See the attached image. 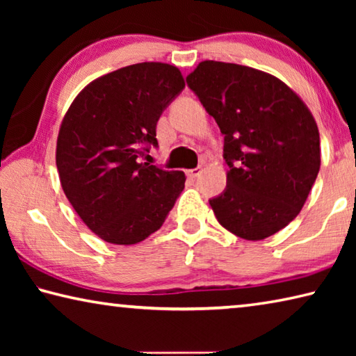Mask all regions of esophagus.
Instances as JSON below:
<instances>
[{
  "mask_svg": "<svg viewBox=\"0 0 356 356\" xmlns=\"http://www.w3.org/2000/svg\"><path fill=\"white\" fill-rule=\"evenodd\" d=\"M201 166H197V168H193V170H190L188 172H186V174H188V177L190 179H196V177H200V174H201Z\"/></svg>",
  "mask_w": 356,
  "mask_h": 356,
  "instance_id": "1",
  "label": "esophagus"
}]
</instances>
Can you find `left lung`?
Returning <instances> with one entry per match:
<instances>
[{
	"mask_svg": "<svg viewBox=\"0 0 356 356\" xmlns=\"http://www.w3.org/2000/svg\"><path fill=\"white\" fill-rule=\"evenodd\" d=\"M186 84L225 135L226 188L209 200L216 220L246 240L286 227L321 170L308 108L278 78L246 65L202 61Z\"/></svg>",
	"mask_w": 356,
	"mask_h": 356,
	"instance_id": "left-lung-1",
	"label": "left lung"
}]
</instances>
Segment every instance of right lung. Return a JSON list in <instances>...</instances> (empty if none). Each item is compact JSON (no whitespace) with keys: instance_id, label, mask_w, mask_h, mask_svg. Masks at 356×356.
Instances as JSON below:
<instances>
[{"instance_id":"1","label":"right lung","mask_w":356,"mask_h":356,"mask_svg":"<svg viewBox=\"0 0 356 356\" xmlns=\"http://www.w3.org/2000/svg\"><path fill=\"white\" fill-rule=\"evenodd\" d=\"M184 88L174 65L134 64L88 84L65 113L56 144L63 190L108 243L134 245L159 231L184 190L182 171L141 161L159 147L156 122Z\"/></svg>"}]
</instances>
